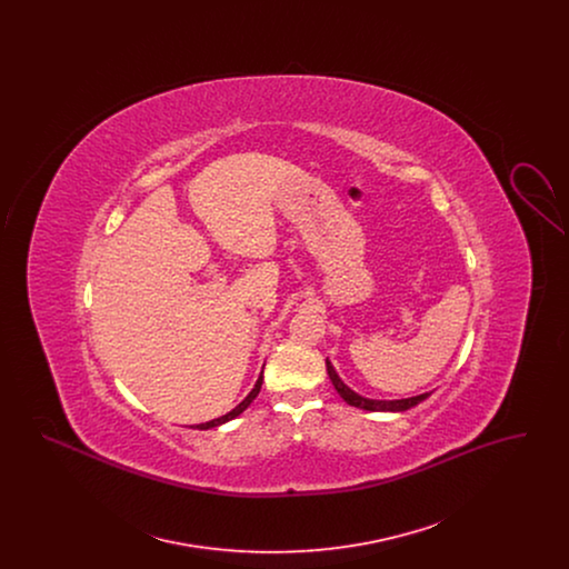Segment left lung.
<instances>
[{"instance_id":"1","label":"left lung","mask_w":569,"mask_h":569,"mask_svg":"<svg viewBox=\"0 0 569 569\" xmlns=\"http://www.w3.org/2000/svg\"><path fill=\"white\" fill-rule=\"evenodd\" d=\"M326 371H328V378L332 381L335 390L339 392V397L348 403V406L358 407V409H365V411H407L411 407L422 403L425 399H429L433 395L431 392H422V395H416V397H409V399H392V401H386V399H367L358 392H353L352 388L339 378V373L335 371L332 362L326 358Z\"/></svg>"}]
</instances>
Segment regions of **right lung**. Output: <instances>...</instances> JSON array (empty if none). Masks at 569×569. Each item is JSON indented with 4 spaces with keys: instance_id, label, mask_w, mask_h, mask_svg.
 <instances>
[{
    "instance_id": "1",
    "label": "right lung",
    "mask_w": 569,
    "mask_h": 569,
    "mask_svg": "<svg viewBox=\"0 0 569 569\" xmlns=\"http://www.w3.org/2000/svg\"><path fill=\"white\" fill-rule=\"evenodd\" d=\"M260 388H262V373L258 376L256 379V383H253V388H251V392L244 397L243 401L239 403V406L234 407V409H230L228 413H223V416H219L216 420H209V422H204V425H196V429H200V431H207V429H216L219 425H226V422H230V420H234L237 416H241L244 409L249 407V403L258 397V392H260Z\"/></svg>"
}]
</instances>
